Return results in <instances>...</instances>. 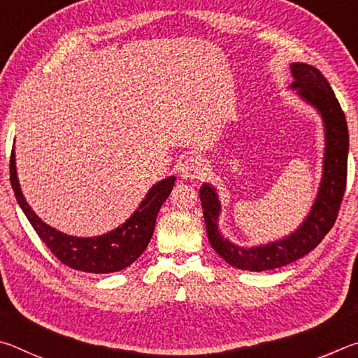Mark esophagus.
Instances as JSON below:
<instances>
[{
    "mask_svg": "<svg viewBox=\"0 0 358 358\" xmlns=\"http://www.w3.org/2000/svg\"><path fill=\"white\" fill-rule=\"evenodd\" d=\"M207 161L201 156L186 157L180 167V173L185 180H201L207 175Z\"/></svg>",
    "mask_w": 358,
    "mask_h": 358,
    "instance_id": "1",
    "label": "esophagus"
}]
</instances>
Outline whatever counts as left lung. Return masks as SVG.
Returning a JSON list of instances; mask_svg holds the SVG:
<instances>
[{
    "label": "left lung",
    "instance_id": "8db88e82",
    "mask_svg": "<svg viewBox=\"0 0 358 358\" xmlns=\"http://www.w3.org/2000/svg\"><path fill=\"white\" fill-rule=\"evenodd\" d=\"M290 72L294 82L289 88L296 90L301 101L319 112L325 134L322 180L310 213L303 222L287 237L268 241L266 245L251 248L235 245L224 238L220 230L217 220L221 215V201L216 189L208 183L201 186V202L210 245L227 264L240 270H273L306 256L333 227L346 189L349 132L341 106L330 83L314 66L292 63Z\"/></svg>",
    "mask_w": 358,
    "mask_h": 358
}]
</instances>
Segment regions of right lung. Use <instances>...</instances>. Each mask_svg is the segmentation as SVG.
I'll list each match as a JSON object with an SVG mask.
<instances>
[{
	"label": "right lung",
	"instance_id": "right-lung-1",
	"mask_svg": "<svg viewBox=\"0 0 358 358\" xmlns=\"http://www.w3.org/2000/svg\"><path fill=\"white\" fill-rule=\"evenodd\" d=\"M10 185L23 213L36 234L57 259L74 270L87 273H113L129 266L148 246L155 232L156 216L161 205L172 192L175 177H167L151 186L137 210L121 226L98 237H72L48 226L25 201L17 177L15 153H10Z\"/></svg>",
	"mask_w": 358,
	"mask_h": 358
}]
</instances>
